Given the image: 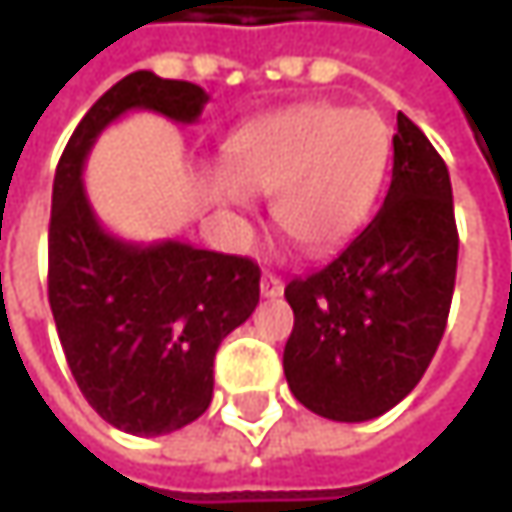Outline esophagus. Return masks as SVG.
Here are the masks:
<instances>
[{
	"label": "esophagus",
	"mask_w": 512,
	"mask_h": 512,
	"mask_svg": "<svg viewBox=\"0 0 512 512\" xmlns=\"http://www.w3.org/2000/svg\"><path fill=\"white\" fill-rule=\"evenodd\" d=\"M260 293H263L266 299H275V296L284 293V281H281L275 272H263V278H260Z\"/></svg>",
	"instance_id": "esophagus-1"
}]
</instances>
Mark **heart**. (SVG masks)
I'll list each match as a JSON object with an SVG mask.
<instances>
[{"mask_svg": "<svg viewBox=\"0 0 512 512\" xmlns=\"http://www.w3.org/2000/svg\"><path fill=\"white\" fill-rule=\"evenodd\" d=\"M213 195L246 213L249 192L275 195L272 216L308 255H326L367 222L391 162V130L367 109L305 103L243 127L225 148Z\"/></svg>", "mask_w": 512, "mask_h": 512, "instance_id": "1", "label": "heart"}]
</instances>
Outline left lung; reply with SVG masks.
Returning a JSON list of instances; mask_svg holds the SVG:
<instances>
[{"label": "left lung", "instance_id": "left-lung-1", "mask_svg": "<svg viewBox=\"0 0 512 512\" xmlns=\"http://www.w3.org/2000/svg\"><path fill=\"white\" fill-rule=\"evenodd\" d=\"M457 252L448 165L400 112L382 210L332 263L284 287L293 308L284 347L293 397L347 424L397 406L445 335Z\"/></svg>", "mask_w": 512, "mask_h": 512}]
</instances>
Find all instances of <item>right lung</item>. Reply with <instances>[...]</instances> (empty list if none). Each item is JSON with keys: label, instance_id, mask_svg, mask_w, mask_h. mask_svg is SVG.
<instances>
[{"label": "right lung", "instance_id": "add662e5", "mask_svg": "<svg viewBox=\"0 0 512 512\" xmlns=\"http://www.w3.org/2000/svg\"><path fill=\"white\" fill-rule=\"evenodd\" d=\"M207 91L136 70L79 121L52 180L50 308L70 373L91 409L133 436L174 433L213 400L219 344L252 317L260 266L180 240L124 243L103 231L82 165L97 136L130 109L198 121Z\"/></svg>", "mask_w": 512, "mask_h": 512}]
</instances>
